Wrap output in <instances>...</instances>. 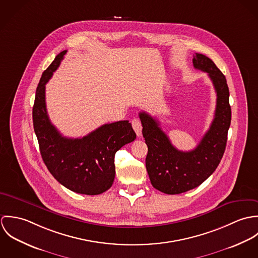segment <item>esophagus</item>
<instances>
[{
    "label": "esophagus",
    "instance_id": "obj_1",
    "mask_svg": "<svg viewBox=\"0 0 258 258\" xmlns=\"http://www.w3.org/2000/svg\"><path fill=\"white\" fill-rule=\"evenodd\" d=\"M131 123H132V127H133L134 131L136 132V135H137L138 137H140L141 134H142V124H141L140 120L135 118V119L132 120Z\"/></svg>",
    "mask_w": 258,
    "mask_h": 258
}]
</instances>
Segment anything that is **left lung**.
Here are the masks:
<instances>
[{"label":"left lung","instance_id":"8db88e82","mask_svg":"<svg viewBox=\"0 0 258 258\" xmlns=\"http://www.w3.org/2000/svg\"><path fill=\"white\" fill-rule=\"evenodd\" d=\"M192 64L196 70L209 74L217 92L215 118L197 147L187 152L178 150L161 129L158 120L144 111L139 113L148 146L146 169L151 184L168 195L195 188L216 171L225 150L231 121L225 76L211 58L202 53L194 55Z\"/></svg>","mask_w":258,"mask_h":258}]
</instances>
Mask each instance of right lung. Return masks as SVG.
I'll use <instances>...</instances> for the list:
<instances>
[{
    "mask_svg": "<svg viewBox=\"0 0 258 258\" xmlns=\"http://www.w3.org/2000/svg\"><path fill=\"white\" fill-rule=\"evenodd\" d=\"M67 50L43 72L33 107L34 129L41 158L54 179L77 194L99 195L115 178V153L136 139L129 121L104 124L82 138L63 137L51 124L45 105V84L57 70Z\"/></svg>",
    "mask_w": 258,
    "mask_h": 258,
    "instance_id": "add662e5",
    "label": "right lung"
}]
</instances>
